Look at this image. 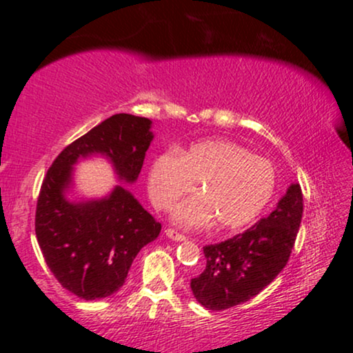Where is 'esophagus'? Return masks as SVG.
<instances>
[{"mask_svg":"<svg viewBox=\"0 0 353 353\" xmlns=\"http://www.w3.org/2000/svg\"><path fill=\"white\" fill-rule=\"evenodd\" d=\"M164 234H165V237L172 239V241H176V242H184L185 241V236H182V234L176 232L174 229H165Z\"/></svg>","mask_w":353,"mask_h":353,"instance_id":"1","label":"esophagus"}]
</instances>
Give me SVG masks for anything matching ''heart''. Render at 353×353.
Returning <instances> with one entry per match:
<instances>
[{"label":"heart","instance_id":"b5f03b06","mask_svg":"<svg viewBox=\"0 0 353 353\" xmlns=\"http://www.w3.org/2000/svg\"><path fill=\"white\" fill-rule=\"evenodd\" d=\"M201 196L179 202L171 217L185 229H221L250 224L269 204L275 189L272 164L228 139H205L163 152L148 169V190L157 209L172 208L181 196L194 190Z\"/></svg>","mask_w":353,"mask_h":353}]
</instances>
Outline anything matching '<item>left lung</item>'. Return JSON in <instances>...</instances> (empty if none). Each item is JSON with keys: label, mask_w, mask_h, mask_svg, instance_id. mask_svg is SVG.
Listing matches in <instances>:
<instances>
[{"label": "left lung", "mask_w": 353, "mask_h": 353, "mask_svg": "<svg viewBox=\"0 0 353 353\" xmlns=\"http://www.w3.org/2000/svg\"><path fill=\"white\" fill-rule=\"evenodd\" d=\"M303 212L299 182L287 188L269 216L244 234L204 247V272L190 281L196 301L224 310L257 295L285 267Z\"/></svg>", "instance_id": "left-lung-1"}]
</instances>
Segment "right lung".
Returning <instances> with one entry per match:
<instances>
[{
  "label": "right lung",
  "mask_w": 353,
  "mask_h": 353,
  "mask_svg": "<svg viewBox=\"0 0 353 353\" xmlns=\"http://www.w3.org/2000/svg\"><path fill=\"white\" fill-rule=\"evenodd\" d=\"M151 129L148 117H108L68 145L43 181L34 222L39 249L61 285L84 301L117 292L139 250L159 236L161 224L125 185L103 198L78 196L74 165L104 157L118 180L134 184L154 139Z\"/></svg>",
  "instance_id": "obj_1"
}]
</instances>
